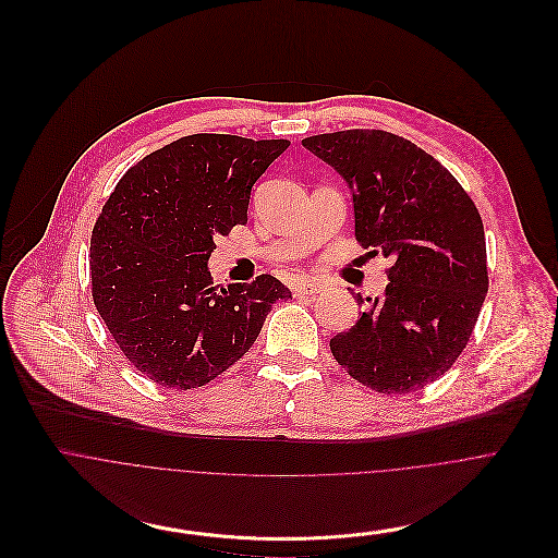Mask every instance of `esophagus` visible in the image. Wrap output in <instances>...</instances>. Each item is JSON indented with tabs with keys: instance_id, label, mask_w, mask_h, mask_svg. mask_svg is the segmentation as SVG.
Masks as SVG:
<instances>
[{
	"instance_id": "esophagus-1",
	"label": "esophagus",
	"mask_w": 558,
	"mask_h": 558,
	"mask_svg": "<svg viewBox=\"0 0 558 558\" xmlns=\"http://www.w3.org/2000/svg\"><path fill=\"white\" fill-rule=\"evenodd\" d=\"M292 290H294V296L312 299V296H316L320 292V283L318 281H299Z\"/></svg>"
}]
</instances>
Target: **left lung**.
I'll use <instances>...</instances> for the list:
<instances>
[{"mask_svg": "<svg viewBox=\"0 0 558 558\" xmlns=\"http://www.w3.org/2000/svg\"><path fill=\"white\" fill-rule=\"evenodd\" d=\"M350 186L356 240L391 259L383 296L329 341L352 378L380 393H409L449 372L466 348L488 292L477 206L433 156L383 130L301 141Z\"/></svg>", "mask_w": 558, "mask_h": 558, "instance_id": "obj_1", "label": "left lung"}]
</instances>
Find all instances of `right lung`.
<instances>
[{"label": "right lung", "mask_w": 558, "mask_h": 558, "mask_svg": "<svg viewBox=\"0 0 558 558\" xmlns=\"http://www.w3.org/2000/svg\"><path fill=\"white\" fill-rule=\"evenodd\" d=\"M290 141L184 136L134 165L92 231L94 305L149 380L191 389L227 372L290 290L272 275L213 286L217 235L248 221L253 184Z\"/></svg>", "instance_id": "add662e5"}]
</instances>
